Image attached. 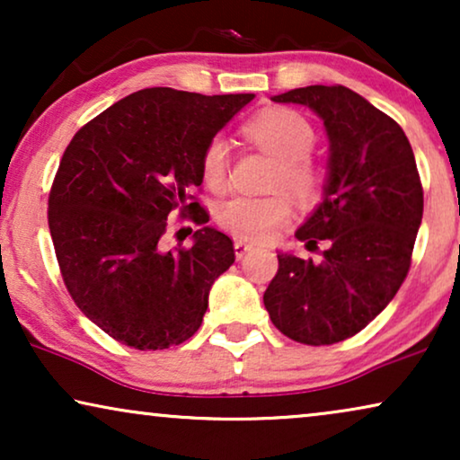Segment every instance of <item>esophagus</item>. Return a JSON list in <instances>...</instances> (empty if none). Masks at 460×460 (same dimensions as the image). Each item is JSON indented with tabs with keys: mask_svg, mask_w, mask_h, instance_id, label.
Wrapping results in <instances>:
<instances>
[{
	"mask_svg": "<svg viewBox=\"0 0 460 460\" xmlns=\"http://www.w3.org/2000/svg\"><path fill=\"white\" fill-rule=\"evenodd\" d=\"M251 249H253V244H249V243H244V241H234V255H236V260H243V257L247 255Z\"/></svg>",
	"mask_w": 460,
	"mask_h": 460,
	"instance_id": "34e87169",
	"label": "esophagus"
}]
</instances>
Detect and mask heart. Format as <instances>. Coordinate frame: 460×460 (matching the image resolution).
<instances>
[{
	"label": "heart",
	"mask_w": 460,
	"mask_h": 460,
	"mask_svg": "<svg viewBox=\"0 0 460 460\" xmlns=\"http://www.w3.org/2000/svg\"><path fill=\"white\" fill-rule=\"evenodd\" d=\"M244 136L279 161L274 184L301 200L318 190V173L307 161L314 148L312 125L291 109H266L244 125ZM205 184L211 190H224L228 178V144L213 137L200 161ZM291 219V203L280 194L266 199L234 197L217 209V222L244 241H263Z\"/></svg>",
	"instance_id": "1"
}]
</instances>
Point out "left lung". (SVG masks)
<instances>
[{"mask_svg":"<svg viewBox=\"0 0 460 460\" xmlns=\"http://www.w3.org/2000/svg\"><path fill=\"white\" fill-rule=\"evenodd\" d=\"M323 119L329 163L320 200L295 236L326 243L323 260L279 253L263 293L276 329L305 345H332L360 332L404 282L423 219V188L411 142L398 123L343 85H307L272 96Z\"/></svg>","mask_w":460,"mask_h":460,"instance_id":"left-lung-1","label":"left lung"}]
</instances>
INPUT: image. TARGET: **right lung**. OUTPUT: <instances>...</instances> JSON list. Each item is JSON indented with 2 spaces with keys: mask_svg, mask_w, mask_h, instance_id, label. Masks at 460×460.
<instances>
[{
  "mask_svg": "<svg viewBox=\"0 0 460 460\" xmlns=\"http://www.w3.org/2000/svg\"><path fill=\"white\" fill-rule=\"evenodd\" d=\"M255 93L203 96L148 87L84 125L62 155L49 192V234L65 285L106 335L136 349H167L199 331L234 247L188 188L219 129ZM180 208L201 228L190 248L162 247Z\"/></svg>",
  "mask_w": 460,
  "mask_h": 460,
  "instance_id": "1",
  "label": "right lung"
}]
</instances>
